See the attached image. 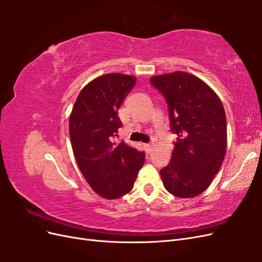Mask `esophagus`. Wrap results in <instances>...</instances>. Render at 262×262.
<instances>
[{
    "label": "esophagus",
    "mask_w": 262,
    "mask_h": 262,
    "mask_svg": "<svg viewBox=\"0 0 262 262\" xmlns=\"http://www.w3.org/2000/svg\"><path fill=\"white\" fill-rule=\"evenodd\" d=\"M144 147H145V150H146V152H147V153H149L150 150H152V148H153V143H152V142H150V143L145 144V145H144Z\"/></svg>",
    "instance_id": "obj_1"
}]
</instances>
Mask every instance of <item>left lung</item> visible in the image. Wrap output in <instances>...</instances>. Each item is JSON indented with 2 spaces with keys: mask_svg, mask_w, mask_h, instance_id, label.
<instances>
[{
  "mask_svg": "<svg viewBox=\"0 0 262 262\" xmlns=\"http://www.w3.org/2000/svg\"><path fill=\"white\" fill-rule=\"evenodd\" d=\"M168 106L176 134L170 163L161 169L164 187L178 198H193L207 189L226 153V116L222 101L200 78L182 71L149 80Z\"/></svg>",
  "mask_w": 262,
  "mask_h": 262,
  "instance_id": "obj_1",
  "label": "left lung"
}]
</instances>
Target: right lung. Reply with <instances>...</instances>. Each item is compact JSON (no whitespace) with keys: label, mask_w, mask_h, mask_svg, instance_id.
<instances>
[{"label":"right lung","mask_w":262,"mask_h":262,"mask_svg":"<svg viewBox=\"0 0 262 262\" xmlns=\"http://www.w3.org/2000/svg\"><path fill=\"white\" fill-rule=\"evenodd\" d=\"M134 76L110 73L78 94L70 116V139L78 168L92 189L106 199L131 191L145 154L116 141L122 122L118 109L136 85Z\"/></svg>","instance_id":"1"}]
</instances>
